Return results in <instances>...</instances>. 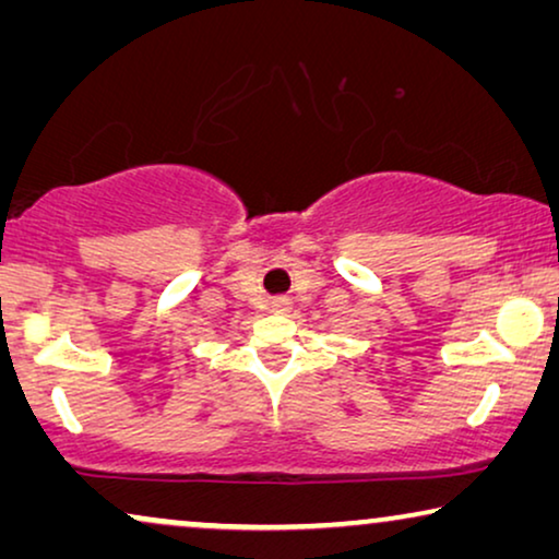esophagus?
Returning a JSON list of instances; mask_svg holds the SVG:
<instances>
[{"instance_id": "obj_1", "label": "esophagus", "mask_w": 559, "mask_h": 559, "mask_svg": "<svg viewBox=\"0 0 559 559\" xmlns=\"http://www.w3.org/2000/svg\"><path fill=\"white\" fill-rule=\"evenodd\" d=\"M282 305H285V302H282Z\"/></svg>"}]
</instances>
